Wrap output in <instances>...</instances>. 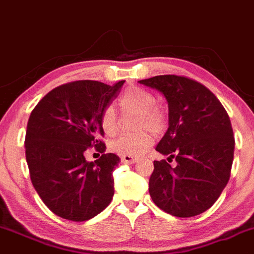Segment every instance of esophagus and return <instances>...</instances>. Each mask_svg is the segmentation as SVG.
<instances>
[{
    "instance_id": "obj_1",
    "label": "esophagus",
    "mask_w": 254,
    "mask_h": 254,
    "mask_svg": "<svg viewBox=\"0 0 254 254\" xmlns=\"http://www.w3.org/2000/svg\"><path fill=\"white\" fill-rule=\"evenodd\" d=\"M138 161V158L137 157H133V156H130V155H124V156H122V162H124V163H135V162Z\"/></svg>"
}]
</instances>
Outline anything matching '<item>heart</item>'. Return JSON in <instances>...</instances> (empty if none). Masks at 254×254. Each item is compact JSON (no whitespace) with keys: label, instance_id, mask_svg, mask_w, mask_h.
Instances as JSON below:
<instances>
[{"label":"heart","instance_id":"obj_1","mask_svg":"<svg viewBox=\"0 0 254 254\" xmlns=\"http://www.w3.org/2000/svg\"><path fill=\"white\" fill-rule=\"evenodd\" d=\"M119 106L124 115L138 114L135 133L119 136L110 144L111 151L118 155L143 154L155 140L154 132L160 133L167 127V116L160 106L156 105V98L149 91L140 87H131L119 98ZM100 125L105 135L114 136L117 132L119 121L114 108L109 106L103 111Z\"/></svg>","mask_w":254,"mask_h":254}]
</instances>
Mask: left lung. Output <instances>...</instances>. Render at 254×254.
<instances>
[{"mask_svg": "<svg viewBox=\"0 0 254 254\" xmlns=\"http://www.w3.org/2000/svg\"><path fill=\"white\" fill-rule=\"evenodd\" d=\"M163 93L169 127L156 150L166 160L154 161L149 193L158 208L177 218H190L214 204L231 176L233 129L215 94L194 79L164 74L140 80Z\"/></svg>", "mask_w": 254, "mask_h": 254, "instance_id": "left-lung-1", "label": "left lung"}]
</instances>
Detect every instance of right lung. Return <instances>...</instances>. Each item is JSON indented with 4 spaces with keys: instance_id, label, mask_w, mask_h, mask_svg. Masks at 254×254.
Returning <instances> with one entry per match:
<instances>
[{
    "instance_id": "right-lung-1",
    "label": "right lung",
    "mask_w": 254,
    "mask_h": 254,
    "mask_svg": "<svg viewBox=\"0 0 254 254\" xmlns=\"http://www.w3.org/2000/svg\"><path fill=\"white\" fill-rule=\"evenodd\" d=\"M124 82H67L46 94L29 116L24 148L30 180L44 203L60 218L86 221L111 202L112 172L121 158L104 154L100 117ZM90 147L102 154L94 162L84 160Z\"/></svg>"
}]
</instances>
